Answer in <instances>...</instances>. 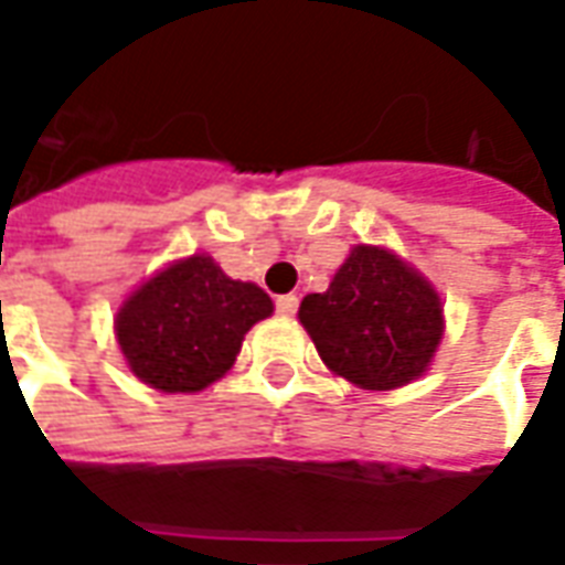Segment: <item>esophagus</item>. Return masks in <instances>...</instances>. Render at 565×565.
<instances>
[{"mask_svg":"<svg viewBox=\"0 0 565 565\" xmlns=\"http://www.w3.org/2000/svg\"><path fill=\"white\" fill-rule=\"evenodd\" d=\"M275 308H278L281 315H287V318H290V315H296V308H299V296H294V294L278 296V299H275Z\"/></svg>","mask_w":565,"mask_h":565,"instance_id":"obj_1","label":"esophagus"}]
</instances>
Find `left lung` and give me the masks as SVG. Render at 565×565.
I'll return each instance as SVG.
<instances>
[{"instance_id": "8db88e82", "label": "left lung", "mask_w": 565, "mask_h": 565, "mask_svg": "<svg viewBox=\"0 0 565 565\" xmlns=\"http://www.w3.org/2000/svg\"><path fill=\"white\" fill-rule=\"evenodd\" d=\"M299 320L320 360L363 391H396L433 363L445 318L436 287L387 247L356 245Z\"/></svg>"}]
</instances>
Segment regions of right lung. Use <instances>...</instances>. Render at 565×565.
Masks as SVG:
<instances>
[{
  "instance_id": "add662e5",
  "label": "right lung",
  "mask_w": 565,
  "mask_h": 565,
  "mask_svg": "<svg viewBox=\"0 0 565 565\" xmlns=\"http://www.w3.org/2000/svg\"><path fill=\"white\" fill-rule=\"evenodd\" d=\"M269 294L233 281L205 254L178 259L141 284L115 318L132 375L162 393H196L223 379L245 332L271 315Z\"/></svg>"
}]
</instances>
